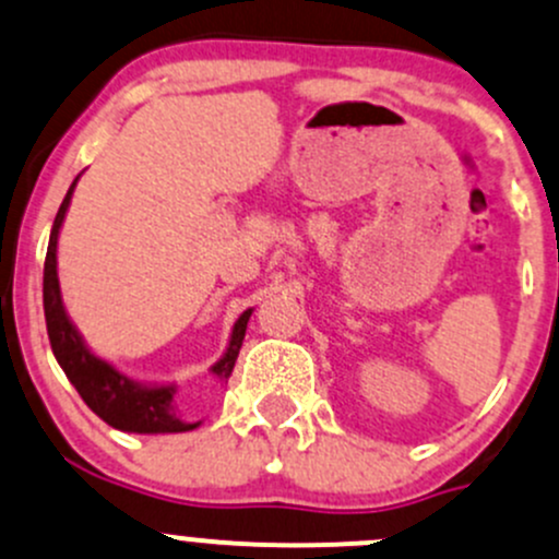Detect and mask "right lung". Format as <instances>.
I'll return each instance as SVG.
<instances>
[{"label": "right lung", "mask_w": 559, "mask_h": 559, "mask_svg": "<svg viewBox=\"0 0 559 559\" xmlns=\"http://www.w3.org/2000/svg\"><path fill=\"white\" fill-rule=\"evenodd\" d=\"M80 175L69 186L56 215L53 228H50L48 255H45V277H43V304H45V325H48L50 347H53L56 360L64 368L67 379L74 384L80 399L88 404L94 414H99L107 425L126 430V433H186V430L199 428L201 419H186L177 406V382H140V379L129 377L120 368H115L109 360L99 358L94 349L85 344L83 333L78 331L72 320H69L64 298H61L59 285V234L64 226V217L69 212V201H72L74 186H78ZM252 309H245L239 320L234 322L231 338H228L226 353L221 355L217 364H212L210 373L221 382H228L231 377L237 355L245 342L247 320H250Z\"/></svg>", "instance_id": "1"}]
</instances>
